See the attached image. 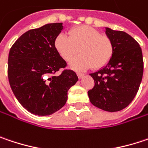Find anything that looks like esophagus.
Listing matches in <instances>:
<instances>
[{"label":"esophagus","instance_id":"obj_1","mask_svg":"<svg viewBox=\"0 0 148 148\" xmlns=\"http://www.w3.org/2000/svg\"><path fill=\"white\" fill-rule=\"evenodd\" d=\"M77 75L78 78H82V77L84 76V74H83V73H82V72H77Z\"/></svg>","mask_w":148,"mask_h":148}]
</instances>
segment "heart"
Returning <instances> with one entry per match:
<instances>
[{"mask_svg":"<svg viewBox=\"0 0 148 148\" xmlns=\"http://www.w3.org/2000/svg\"><path fill=\"white\" fill-rule=\"evenodd\" d=\"M69 37L60 34L55 39V48L60 56L68 61L78 51L81 55L73 59L70 66L75 70H85L104 66L112 57L113 45L111 40L89 26L75 27L70 29Z\"/></svg>","mask_w":148,"mask_h":148,"instance_id":"heart-1","label":"heart"}]
</instances>
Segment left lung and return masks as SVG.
I'll return each instance as SVG.
<instances>
[{"label":"left lung","mask_w":148,"mask_h":148,"mask_svg":"<svg viewBox=\"0 0 148 148\" xmlns=\"http://www.w3.org/2000/svg\"><path fill=\"white\" fill-rule=\"evenodd\" d=\"M113 45L108 64L90 76L94 87L88 92L92 104L109 112L127 107L139 89L143 75L142 49L133 38L123 31L105 27Z\"/></svg>","instance_id":"left-lung-1"}]
</instances>
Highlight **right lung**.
Returning <instances> with one entry per match:
<instances>
[{
  "instance_id": "1",
  "label": "right lung",
  "mask_w": 148,
  "mask_h": 148,
  "mask_svg": "<svg viewBox=\"0 0 148 148\" xmlns=\"http://www.w3.org/2000/svg\"><path fill=\"white\" fill-rule=\"evenodd\" d=\"M62 23H49L24 33L12 46L8 56V80L22 106L34 114L45 116L60 110L67 92L78 77L55 48Z\"/></svg>"
}]
</instances>
